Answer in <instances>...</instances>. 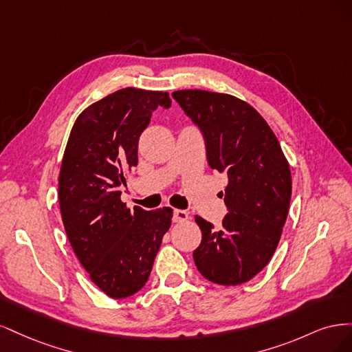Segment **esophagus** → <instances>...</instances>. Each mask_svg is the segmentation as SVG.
<instances>
[{
	"label": "esophagus",
	"instance_id": "obj_1",
	"mask_svg": "<svg viewBox=\"0 0 352 352\" xmlns=\"http://www.w3.org/2000/svg\"><path fill=\"white\" fill-rule=\"evenodd\" d=\"M189 219V212H186L185 210H175L173 211V221L175 223H182L186 221Z\"/></svg>",
	"mask_w": 352,
	"mask_h": 352
}]
</instances>
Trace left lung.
Listing matches in <instances>:
<instances>
[{
    "instance_id": "1",
    "label": "left lung",
    "mask_w": 352,
    "mask_h": 352,
    "mask_svg": "<svg viewBox=\"0 0 352 352\" xmlns=\"http://www.w3.org/2000/svg\"><path fill=\"white\" fill-rule=\"evenodd\" d=\"M172 97L204 135L207 162L226 172L228 214L202 232L194 261L212 283L235 286L260 273L276 251L289 210L292 179L278 138L260 113L233 95L184 89Z\"/></svg>"
}]
</instances>
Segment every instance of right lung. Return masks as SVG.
<instances>
[{"instance_id": "add662e5", "label": "right lung", "mask_w": 352, "mask_h": 352, "mask_svg": "<svg viewBox=\"0 0 352 352\" xmlns=\"http://www.w3.org/2000/svg\"><path fill=\"white\" fill-rule=\"evenodd\" d=\"M167 92L124 88L94 102L74 122L63 155L58 199L72 248L91 280L110 298L136 294L150 278L168 207L127 208L124 173L138 164V142Z\"/></svg>"}]
</instances>
